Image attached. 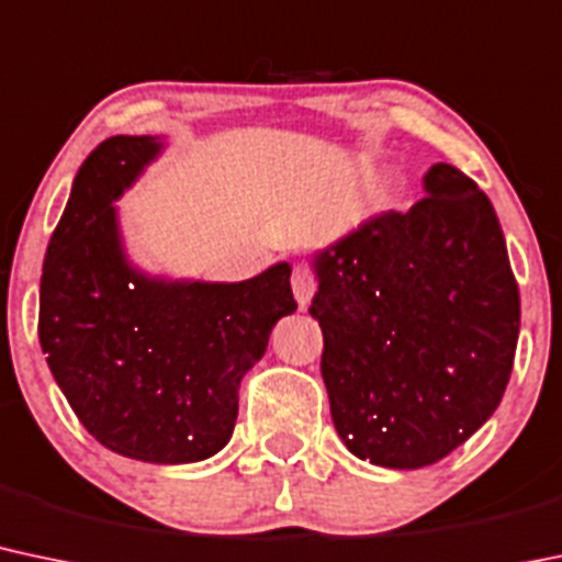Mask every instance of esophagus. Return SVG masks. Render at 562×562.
Segmentation results:
<instances>
[{
  "label": "esophagus",
  "instance_id": "1",
  "mask_svg": "<svg viewBox=\"0 0 562 562\" xmlns=\"http://www.w3.org/2000/svg\"><path fill=\"white\" fill-rule=\"evenodd\" d=\"M291 282H293V295H295V301H299L301 310H306V306H310L314 291H317V280H314L312 269L306 267V263H295Z\"/></svg>",
  "mask_w": 562,
  "mask_h": 562
}]
</instances>
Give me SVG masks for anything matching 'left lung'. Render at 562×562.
Segmentation results:
<instances>
[{
  "mask_svg": "<svg viewBox=\"0 0 562 562\" xmlns=\"http://www.w3.org/2000/svg\"><path fill=\"white\" fill-rule=\"evenodd\" d=\"M424 191L314 256L333 424L357 459L390 470L435 464L488 422L520 333L488 196L446 162Z\"/></svg>",
  "mask_w": 562,
  "mask_h": 562,
  "instance_id": "1",
  "label": "left lung"
}]
</instances>
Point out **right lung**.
<instances>
[{"mask_svg": "<svg viewBox=\"0 0 562 562\" xmlns=\"http://www.w3.org/2000/svg\"><path fill=\"white\" fill-rule=\"evenodd\" d=\"M159 151L154 135H114L79 168L42 267L40 344L101 446L191 464L229 442L239 381L295 299L285 261L245 282L165 280L127 261L114 202Z\"/></svg>", "mask_w": 562, "mask_h": 562, "instance_id": "obj_1", "label": "right lung"}]
</instances>
